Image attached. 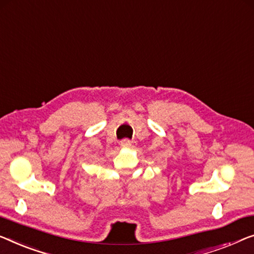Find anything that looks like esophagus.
<instances>
[{
  "mask_svg": "<svg viewBox=\"0 0 254 254\" xmlns=\"http://www.w3.org/2000/svg\"><path fill=\"white\" fill-rule=\"evenodd\" d=\"M120 145H121V147H122V148H130L132 142L128 139H123L122 141L120 142Z\"/></svg>",
  "mask_w": 254,
  "mask_h": 254,
  "instance_id": "34e87169",
  "label": "esophagus"
}]
</instances>
